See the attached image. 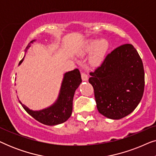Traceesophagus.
Masks as SVG:
<instances>
[{"mask_svg": "<svg viewBox=\"0 0 156 156\" xmlns=\"http://www.w3.org/2000/svg\"><path fill=\"white\" fill-rule=\"evenodd\" d=\"M81 76H82V79L83 81H87L88 80V76H87V74H85L84 72H82V74H81Z\"/></svg>", "mask_w": 156, "mask_h": 156, "instance_id": "34e87169", "label": "esophagus"}]
</instances>
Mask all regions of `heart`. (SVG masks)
Returning <instances> with one entry per match:
<instances>
[{
  "instance_id": "b5f03b06",
  "label": "heart",
  "mask_w": 156,
  "mask_h": 156,
  "mask_svg": "<svg viewBox=\"0 0 156 156\" xmlns=\"http://www.w3.org/2000/svg\"><path fill=\"white\" fill-rule=\"evenodd\" d=\"M109 48V42L106 39H96L87 41L82 50V54L90 53V62L93 65L98 66L103 62Z\"/></svg>"
}]
</instances>
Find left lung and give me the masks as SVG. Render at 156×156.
I'll return each instance as SVG.
<instances>
[{
  "label": "left lung",
  "instance_id": "1",
  "mask_svg": "<svg viewBox=\"0 0 156 156\" xmlns=\"http://www.w3.org/2000/svg\"><path fill=\"white\" fill-rule=\"evenodd\" d=\"M90 75L89 82L94 87L97 109L106 118L122 119L140 103L144 91V69L132 44L113 50Z\"/></svg>",
  "mask_w": 156,
  "mask_h": 156
}]
</instances>
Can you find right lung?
I'll return each mask as SVG.
<instances>
[{
  "instance_id": "obj_1",
  "label": "right lung",
  "mask_w": 156,
  "mask_h": 156,
  "mask_svg": "<svg viewBox=\"0 0 156 156\" xmlns=\"http://www.w3.org/2000/svg\"><path fill=\"white\" fill-rule=\"evenodd\" d=\"M35 41L36 40H33L30 42L25 50V53L31 47V44H33ZM23 60L24 57L20 62L19 65H21ZM81 83L82 78L80 72L78 69H75L64 74L58 97L52 105L40 110H32L21 103L20 100L19 102L27 114L39 122L48 126L60 124L67 121L71 116L74 92Z\"/></svg>"
}]
</instances>
